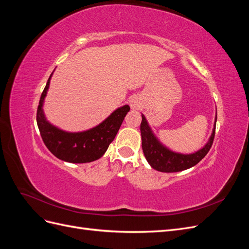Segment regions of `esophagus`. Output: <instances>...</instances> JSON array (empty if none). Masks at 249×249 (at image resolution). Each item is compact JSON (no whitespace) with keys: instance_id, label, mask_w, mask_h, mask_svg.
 I'll list each match as a JSON object with an SVG mask.
<instances>
[{"instance_id":"34e87169","label":"esophagus","mask_w":249,"mask_h":249,"mask_svg":"<svg viewBox=\"0 0 249 249\" xmlns=\"http://www.w3.org/2000/svg\"><path fill=\"white\" fill-rule=\"evenodd\" d=\"M130 106L132 109H137L139 107V104L137 102L136 99H132L131 102H130Z\"/></svg>"}]
</instances>
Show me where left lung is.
I'll list each match as a JSON object with an SVG mask.
<instances>
[{"label":"left lung","mask_w":249,"mask_h":249,"mask_svg":"<svg viewBox=\"0 0 249 249\" xmlns=\"http://www.w3.org/2000/svg\"><path fill=\"white\" fill-rule=\"evenodd\" d=\"M217 115L215 117V124L212 135L207 144L201 149L193 154H178L165 147L162 143L157 139L152 129H150L144 115L142 114V122L140 124L142 149L148 164L154 169L161 172H178L188 168L193 167L201 159L206 157L210 148L212 147L215 137V126H216Z\"/></svg>","instance_id":"left-lung-1"}]
</instances>
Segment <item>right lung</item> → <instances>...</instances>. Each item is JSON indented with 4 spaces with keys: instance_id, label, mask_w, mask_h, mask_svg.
Listing matches in <instances>:
<instances>
[{
    "instance_id": "right-lung-1",
    "label": "right lung",
    "mask_w": 249,
    "mask_h": 249,
    "mask_svg": "<svg viewBox=\"0 0 249 249\" xmlns=\"http://www.w3.org/2000/svg\"><path fill=\"white\" fill-rule=\"evenodd\" d=\"M51 77L52 74L41 93L36 115L37 125L44 144L53 155L65 162L88 163L100 159L114 140L130 107L124 105L116 109L102 124L90 130L78 133L62 131L48 122L42 110Z\"/></svg>"
}]
</instances>
